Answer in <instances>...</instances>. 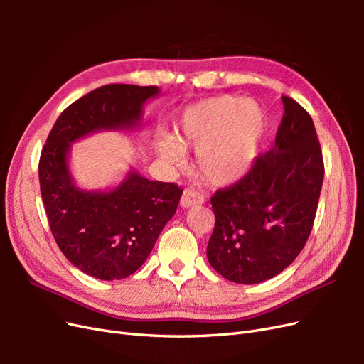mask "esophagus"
Wrapping results in <instances>:
<instances>
[{"label": "esophagus", "mask_w": 364, "mask_h": 364, "mask_svg": "<svg viewBox=\"0 0 364 364\" xmlns=\"http://www.w3.org/2000/svg\"><path fill=\"white\" fill-rule=\"evenodd\" d=\"M203 203V197L194 191V190H185L182 197H181V208L183 209H188V208H193V206H197V205H202Z\"/></svg>", "instance_id": "obj_1"}]
</instances>
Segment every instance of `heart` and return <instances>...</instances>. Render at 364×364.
<instances>
[{"instance_id": "1", "label": "heart", "mask_w": 364, "mask_h": 364, "mask_svg": "<svg viewBox=\"0 0 364 364\" xmlns=\"http://www.w3.org/2000/svg\"><path fill=\"white\" fill-rule=\"evenodd\" d=\"M266 129V114L257 102L218 95L186 107L174 138L158 136L155 151L164 162L181 165L183 150H194L202 178L226 186L252 170Z\"/></svg>"}]
</instances>
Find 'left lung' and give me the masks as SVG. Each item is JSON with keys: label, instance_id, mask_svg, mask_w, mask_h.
Here are the masks:
<instances>
[{"label": "left lung", "instance_id": "8db88e82", "mask_svg": "<svg viewBox=\"0 0 364 364\" xmlns=\"http://www.w3.org/2000/svg\"><path fill=\"white\" fill-rule=\"evenodd\" d=\"M284 117L273 149L243 179L211 197L215 228L206 257L237 284L277 277L311 232L323 182V159L311 117L282 95Z\"/></svg>", "mask_w": 364, "mask_h": 364}]
</instances>
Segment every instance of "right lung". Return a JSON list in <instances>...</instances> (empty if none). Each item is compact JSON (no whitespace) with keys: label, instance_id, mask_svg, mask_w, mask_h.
<instances>
[{"label":"right lung","instance_id":"1","mask_svg":"<svg viewBox=\"0 0 364 364\" xmlns=\"http://www.w3.org/2000/svg\"><path fill=\"white\" fill-rule=\"evenodd\" d=\"M158 86L105 85L70 105L54 123L39 161V182L54 240L67 259L103 281L135 273L174 215L182 190L130 168L106 190H85L70 168L71 144L103 130L135 132Z\"/></svg>","mask_w":364,"mask_h":364}]
</instances>
